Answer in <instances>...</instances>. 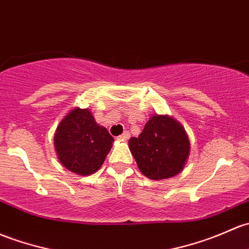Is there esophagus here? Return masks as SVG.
Segmentation results:
<instances>
[{
  "label": "esophagus",
  "instance_id": "34e87169",
  "mask_svg": "<svg viewBox=\"0 0 249 249\" xmlns=\"http://www.w3.org/2000/svg\"><path fill=\"white\" fill-rule=\"evenodd\" d=\"M129 137H130V132L129 131H124L122 133V135L119 136V137H118V140L126 141V140H129Z\"/></svg>",
  "mask_w": 249,
  "mask_h": 249
}]
</instances>
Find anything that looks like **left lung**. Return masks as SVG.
Here are the masks:
<instances>
[{
	"instance_id": "left-lung-1",
	"label": "left lung",
	"mask_w": 249,
	"mask_h": 249,
	"mask_svg": "<svg viewBox=\"0 0 249 249\" xmlns=\"http://www.w3.org/2000/svg\"><path fill=\"white\" fill-rule=\"evenodd\" d=\"M129 146L140 171L151 180L179 174L190 154V141L181 124L159 114L148 120L138 137L130 138Z\"/></svg>"
}]
</instances>
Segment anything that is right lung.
<instances>
[{
    "label": "right lung",
    "instance_id": "1",
    "mask_svg": "<svg viewBox=\"0 0 249 249\" xmlns=\"http://www.w3.org/2000/svg\"><path fill=\"white\" fill-rule=\"evenodd\" d=\"M113 141L106 127L96 124L89 109L76 107L59 123L53 143L65 168L78 175H89L104 163Z\"/></svg>",
    "mask_w": 249,
    "mask_h": 249
}]
</instances>
